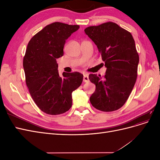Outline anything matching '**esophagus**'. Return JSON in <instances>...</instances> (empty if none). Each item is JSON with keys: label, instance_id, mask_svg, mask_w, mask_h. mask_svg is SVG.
I'll list each match as a JSON object with an SVG mask.
<instances>
[{"label": "esophagus", "instance_id": "obj_1", "mask_svg": "<svg viewBox=\"0 0 160 160\" xmlns=\"http://www.w3.org/2000/svg\"><path fill=\"white\" fill-rule=\"evenodd\" d=\"M89 77L88 75V74H85L83 76V81L85 82V83H88V82H89Z\"/></svg>", "mask_w": 160, "mask_h": 160}]
</instances>
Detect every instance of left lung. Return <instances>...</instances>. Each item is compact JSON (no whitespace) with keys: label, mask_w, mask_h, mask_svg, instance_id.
<instances>
[{"label":"left lung","mask_w":160,"mask_h":160,"mask_svg":"<svg viewBox=\"0 0 160 160\" xmlns=\"http://www.w3.org/2000/svg\"><path fill=\"white\" fill-rule=\"evenodd\" d=\"M85 32L98 47L107 68L103 77L89 75L96 86L90 102L105 112L118 110L126 102L137 79L139 55L133 38L113 22L89 27Z\"/></svg>","instance_id":"left-lung-1"}]
</instances>
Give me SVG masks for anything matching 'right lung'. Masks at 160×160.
<instances>
[{
	"mask_svg": "<svg viewBox=\"0 0 160 160\" xmlns=\"http://www.w3.org/2000/svg\"><path fill=\"white\" fill-rule=\"evenodd\" d=\"M79 25L59 22L47 25L28 42L23 68L26 84L33 101L43 112L59 115L72 106V92L81 85L83 75L65 72L60 77L56 59L63 55L66 40Z\"/></svg>",
	"mask_w": 160,
	"mask_h": 160,
	"instance_id": "obj_1",
	"label": "right lung"
}]
</instances>
